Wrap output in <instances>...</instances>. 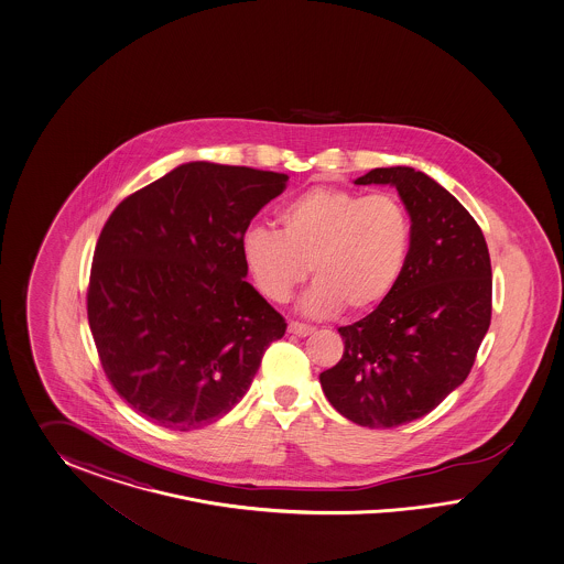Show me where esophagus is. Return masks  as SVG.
<instances>
[{
  "mask_svg": "<svg viewBox=\"0 0 564 564\" xmlns=\"http://www.w3.org/2000/svg\"><path fill=\"white\" fill-rule=\"evenodd\" d=\"M288 330H290L291 335H295V337H307V335L314 333V326L304 325V323H297V321H291Z\"/></svg>",
  "mask_w": 564,
  "mask_h": 564,
  "instance_id": "esophagus-1",
  "label": "esophagus"
}]
</instances>
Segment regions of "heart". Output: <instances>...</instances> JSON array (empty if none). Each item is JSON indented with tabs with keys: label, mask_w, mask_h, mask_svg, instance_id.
Segmentation results:
<instances>
[{
	"label": "heart",
	"mask_w": 564,
	"mask_h": 564,
	"mask_svg": "<svg viewBox=\"0 0 564 564\" xmlns=\"http://www.w3.org/2000/svg\"><path fill=\"white\" fill-rule=\"evenodd\" d=\"M276 221L281 231L252 227L241 239L258 291L276 304L312 271L306 312L361 314L382 304L405 271L410 215L391 194L316 186L283 206Z\"/></svg>",
	"instance_id": "1"
}]
</instances>
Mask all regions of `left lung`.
Returning <instances> with one entry per match:
<instances>
[{
	"label": "left lung",
	"instance_id": "8db88e82",
	"mask_svg": "<svg viewBox=\"0 0 564 564\" xmlns=\"http://www.w3.org/2000/svg\"><path fill=\"white\" fill-rule=\"evenodd\" d=\"M358 186L391 184L411 219L405 271L393 293L354 325L321 375L330 405L366 427H397L426 415L469 376L492 318V267L467 208L411 167H378Z\"/></svg>",
	"mask_w": 564,
	"mask_h": 564
}]
</instances>
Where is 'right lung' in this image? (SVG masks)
Segmentation results:
<instances>
[{
	"label": "right lung",
	"instance_id": "obj_1",
	"mask_svg": "<svg viewBox=\"0 0 564 564\" xmlns=\"http://www.w3.org/2000/svg\"><path fill=\"white\" fill-rule=\"evenodd\" d=\"M285 173L194 161L123 198L102 227L86 314L102 372L156 426L234 410L288 323L243 276L241 239Z\"/></svg>",
	"mask_w": 564,
	"mask_h": 564
}]
</instances>
